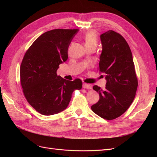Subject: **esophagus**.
<instances>
[{
  "label": "esophagus",
  "instance_id": "esophagus-1",
  "mask_svg": "<svg viewBox=\"0 0 157 157\" xmlns=\"http://www.w3.org/2000/svg\"><path fill=\"white\" fill-rule=\"evenodd\" d=\"M82 87L84 89H91L92 88V85L91 84H86V83H84L82 84Z\"/></svg>",
  "mask_w": 157,
  "mask_h": 157
}]
</instances>
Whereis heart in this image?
Segmentation results:
<instances>
[{"instance_id":"1","label":"heart","mask_w":157,"mask_h":157,"mask_svg":"<svg viewBox=\"0 0 157 157\" xmlns=\"http://www.w3.org/2000/svg\"><path fill=\"white\" fill-rule=\"evenodd\" d=\"M84 42L85 48H88V47L96 48L98 42L96 33L94 31H89L86 33L84 36Z\"/></svg>"}]
</instances>
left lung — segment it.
Masks as SVG:
<instances>
[{
	"label": "left lung",
	"instance_id": "1",
	"mask_svg": "<svg viewBox=\"0 0 157 157\" xmlns=\"http://www.w3.org/2000/svg\"><path fill=\"white\" fill-rule=\"evenodd\" d=\"M102 45L98 70L106 80L105 89L96 85L93 89L99 95L92 110L106 120L121 116L129 108L137 88L131 50L122 35L112 30L100 35Z\"/></svg>",
	"mask_w": 157,
	"mask_h": 157
}]
</instances>
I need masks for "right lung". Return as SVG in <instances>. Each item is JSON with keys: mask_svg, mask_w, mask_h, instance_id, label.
Masks as SVG:
<instances>
[{"mask_svg": "<svg viewBox=\"0 0 157 157\" xmlns=\"http://www.w3.org/2000/svg\"><path fill=\"white\" fill-rule=\"evenodd\" d=\"M78 29L47 31L35 40L23 57L20 80L27 101L43 115L59 113L67 107L81 80H65L57 75L59 65L67 61V50Z\"/></svg>", "mask_w": 157, "mask_h": 157, "instance_id": "right-lung-1", "label": "right lung"}]
</instances>
